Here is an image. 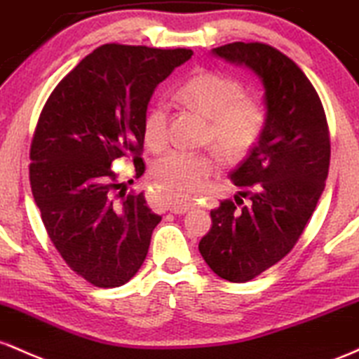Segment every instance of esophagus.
I'll return each instance as SVG.
<instances>
[{
	"label": "esophagus",
	"instance_id": "esophagus-1",
	"mask_svg": "<svg viewBox=\"0 0 359 359\" xmlns=\"http://www.w3.org/2000/svg\"><path fill=\"white\" fill-rule=\"evenodd\" d=\"M196 207L195 201L191 200H184V201H172L171 205H169V210H171L172 213H187L193 210V208Z\"/></svg>",
	"mask_w": 359,
	"mask_h": 359
}]
</instances>
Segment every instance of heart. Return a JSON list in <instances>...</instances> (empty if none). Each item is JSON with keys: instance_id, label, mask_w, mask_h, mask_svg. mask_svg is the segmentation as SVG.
I'll list each match as a JSON object with an SVG mask.
<instances>
[{"instance_id": "b5f03b06", "label": "heart", "mask_w": 359, "mask_h": 359, "mask_svg": "<svg viewBox=\"0 0 359 359\" xmlns=\"http://www.w3.org/2000/svg\"><path fill=\"white\" fill-rule=\"evenodd\" d=\"M178 96L210 118V139L231 159L248 154L266 126L264 104L257 98L244 96L243 83L231 76L212 71L198 72L183 83ZM168 123L166 104L152 103L142 123L144 140L149 147L161 149L166 144ZM219 168L220 158L217 152L176 149L156 161L152 175L176 198H184L203 190Z\"/></svg>"}]
</instances>
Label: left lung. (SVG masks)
Returning a JSON list of instances; mask_svg holds the SVG:
<instances>
[{"instance_id":"left-lung-1","label":"left lung","mask_w":359,"mask_h":359,"mask_svg":"<svg viewBox=\"0 0 359 359\" xmlns=\"http://www.w3.org/2000/svg\"><path fill=\"white\" fill-rule=\"evenodd\" d=\"M212 54L248 67L264 90L266 126L231 172L237 187L255 188L251 203L237 210L222 201L198 244L217 276L245 283L297 244L324 191L331 142L319 96L292 59L259 42L227 43Z\"/></svg>"}]
</instances>
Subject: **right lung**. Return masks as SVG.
Instances as JSON below:
<instances>
[{
	"instance_id": "obj_1",
	"label": "right lung",
	"mask_w": 359,
	"mask_h": 359,
	"mask_svg": "<svg viewBox=\"0 0 359 359\" xmlns=\"http://www.w3.org/2000/svg\"><path fill=\"white\" fill-rule=\"evenodd\" d=\"M190 49L104 43L60 81L40 114L30 147V184L47 233L71 269L114 288L135 276L161 217L144 193L116 190L110 166L134 154L144 175V115L159 83Z\"/></svg>"
}]
</instances>
